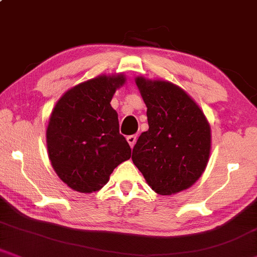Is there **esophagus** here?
Instances as JSON below:
<instances>
[{"mask_svg":"<svg viewBox=\"0 0 257 257\" xmlns=\"http://www.w3.org/2000/svg\"><path fill=\"white\" fill-rule=\"evenodd\" d=\"M136 139H138V136H136V135H129L128 138H126V141H128V144L131 145L132 148L134 147V145H135V142H136Z\"/></svg>","mask_w":257,"mask_h":257,"instance_id":"34e87169","label":"esophagus"}]
</instances>
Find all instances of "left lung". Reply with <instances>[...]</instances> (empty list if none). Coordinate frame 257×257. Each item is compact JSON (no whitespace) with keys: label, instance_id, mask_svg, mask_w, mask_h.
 <instances>
[{"label":"left lung","instance_id":"left-lung-1","mask_svg":"<svg viewBox=\"0 0 257 257\" xmlns=\"http://www.w3.org/2000/svg\"><path fill=\"white\" fill-rule=\"evenodd\" d=\"M149 129L133 149L132 160L153 191L171 196L196 183L205 171L211 128L197 103L166 80L136 77Z\"/></svg>","mask_w":257,"mask_h":257}]
</instances>
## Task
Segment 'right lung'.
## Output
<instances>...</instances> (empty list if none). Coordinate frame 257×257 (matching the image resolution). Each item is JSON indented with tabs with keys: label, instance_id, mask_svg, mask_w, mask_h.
I'll return each instance as SVG.
<instances>
[{
	"label": "right lung",
	"instance_id": "right-lung-1",
	"mask_svg": "<svg viewBox=\"0 0 257 257\" xmlns=\"http://www.w3.org/2000/svg\"><path fill=\"white\" fill-rule=\"evenodd\" d=\"M124 82L123 74H103L78 84L51 113L48 158L58 177L77 192L100 190L112 171L131 158V146L118 131V115L110 105Z\"/></svg>",
	"mask_w": 257,
	"mask_h": 257
}]
</instances>
